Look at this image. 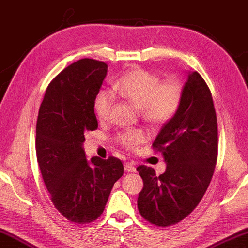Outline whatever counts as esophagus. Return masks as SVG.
<instances>
[{"label":"esophagus","mask_w":248,"mask_h":248,"mask_svg":"<svg viewBox=\"0 0 248 248\" xmlns=\"http://www.w3.org/2000/svg\"><path fill=\"white\" fill-rule=\"evenodd\" d=\"M124 171H127V172H136L135 164L131 163V162H124Z\"/></svg>","instance_id":"esophagus-1"}]
</instances>
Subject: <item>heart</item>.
Masks as SVG:
<instances>
[{
	"mask_svg": "<svg viewBox=\"0 0 248 248\" xmlns=\"http://www.w3.org/2000/svg\"><path fill=\"white\" fill-rule=\"evenodd\" d=\"M113 90L136 108L140 109L143 119L153 125L170 121L179 111L183 97V88L176 79L160 80L158 75L143 68H133L118 80ZM113 96L101 90L96 95L93 109L98 120L107 121L111 112ZM144 132L130 130L121 132L117 141L127 149H136L145 141Z\"/></svg>",
	"mask_w": 248,
	"mask_h": 248,
	"instance_id": "heart-1",
	"label": "heart"
}]
</instances>
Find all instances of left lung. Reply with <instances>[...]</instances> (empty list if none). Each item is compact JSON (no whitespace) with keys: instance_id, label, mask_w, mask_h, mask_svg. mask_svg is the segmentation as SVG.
Here are the masks:
<instances>
[{"instance_id":"obj_1","label":"left lung","mask_w":248,"mask_h":248,"mask_svg":"<svg viewBox=\"0 0 248 248\" xmlns=\"http://www.w3.org/2000/svg\"><path fill=\"white\" fill-rule=\"evenodd\" d=\"M217 121L210 88L198 72H188L179 111L161 128L152 147L163 155L164 173L137 168L143 180L138 196L142 217L170 226L186 217L210 186L217 160Z\"/></svg>"}]
</instances>
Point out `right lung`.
<instances>
[{
  "label": "right lung",
  "instance_id": "add662e5",
  "mask_svg": "<svg viewBox=\"0 0 248 248\" xmlns=\"http://www.w3.org/2000/svg\"><path fill=\"white\" fill-rule=\"evenodd\" d=\"M108 66L82 58L50 81L39 107L36 156L55 207L70 222L87 224L103 213L113 184L124 174L121 161L86 158V131L98 128L95 97Z\"/></svg>",
  "mask_w": 248,
  "mask_h": 248
}]
</instances>
